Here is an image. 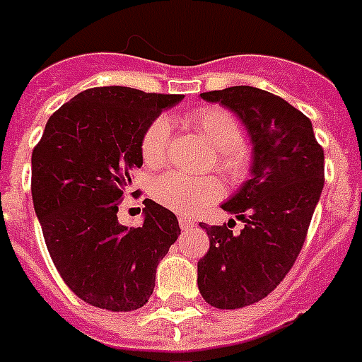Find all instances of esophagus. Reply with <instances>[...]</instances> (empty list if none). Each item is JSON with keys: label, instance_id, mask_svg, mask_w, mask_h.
<instances>
[{"label": "esophagus", "instance_id": "1", "mask_svg": "<svg viewBox=\"0 0 362 362\" xmlns=\"http://www.w3.org/2000/svg\"><path fill=\"white\" fill-rule=\"evenodd\" d=\"M178 224H180L182 230H189V228L193 226V222L189 220V218H180V220H178Z\"/></svg>", "mask_w": 362, "mask_h": 362}]
</instances>
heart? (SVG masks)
<instances>
[{"label":"heart","instance_id":"b5f03b06","mask_svg":"<svg viewBox=\"0 0 362 362\" xmlns=\"http://www.w3.org/2000/svg\"><path fill=\"white\" fill-rule=\"evenodd\" d=\"M186 123L209 140L216 150V169L230 180L239 182L248 175L252 151L243 142V129L233 115L218 106L197 107L186 115ZM173 127L167 117H156L146 127L140 153L150 169H159L169 161ZM224 193L222 182L214 176H189L186 173H167L151 184V195L159 205L178 214H195L218 201Z\"/></svg>","mask_w":362,"mask_h":362}]
</instances>
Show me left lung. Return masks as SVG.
I'll return each mask as SVG.
<instances>
[{
  "mask_svg": "<svg viewBox=\"0 0 362 362\" xmlns=\"http://www.w3.org/2000/svg\"><path fill=\"white\" fill-rule=\"evenodd\" d=\"M241 117L252 146V178L222 209L245 222L241 233L224 226L201 228L211 247L197 264L206 303L237 310L260 302L285 279L303 247L325 186V151L310 117L281 96L256 87L201 93Z\"/></svg>",
  "mask_w": 362,
  "mask_h": 362,
  "instance_id": "obj_1",
  "label": "left lung"
}]
</instances>
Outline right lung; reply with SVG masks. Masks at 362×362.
I'll list each match as a JSON object with an SVG mask.
<instances>
[{
    "mask_svg": "<svg viewBox=\"0 0 362 362\" xmlns=\"http://www.w3.org/2000/svg\"><path fill=\"white\" fill-rule=\"evenodd\" d=\"M180 100L131 87L83 90L49 117L32 151V199L47 250L70 291L95 308H142L180 235L175 212L151 199L140 228L117 222L132 170L142 167L146 127Z\"/></svg>",
    "mask_w": 362,
    "mask_h": 362,
    "instance_id": "right-lung-1",
    "label": "right lung"
}]
</instances>
